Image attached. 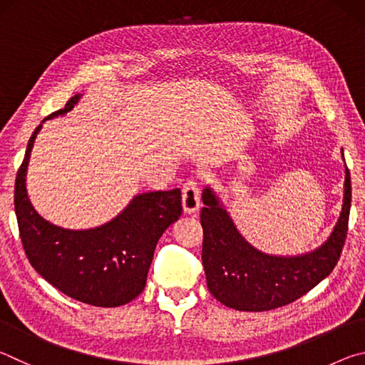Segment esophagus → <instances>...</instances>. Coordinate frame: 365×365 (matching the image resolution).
Masks as SVG:
<instances>
[{
	"label": "esophagus",
	"instance_id": "1",
	"mask_svg": "<svg viewBox=\"0 0 365 365\" xmlns=\"http://www.w3.org/2000/svg\"><path fill=\"white\" fill-rule=\"evenodd\" d=\"M182 206L185 214H193L201 206V190L195 180H188L182 188Z\"/></svg>",
	"mask_w": 365,
	"mask_h": 365
}]
</instances>
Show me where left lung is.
I'll return each mask as SVG.
<instances>
[{"label":"left lung","instance_id":"obj_1","mask_svg":"<svg viewBox=\"0 0 365 365\" xmlns=\"http://www.w3.org/2000/svg\"><path fill=\"white\" fill-rule=\"evenodd\" d=\"M343 154V150H341ZM344 159V158H343ZM343 207L327 242L299 256H272L251 246L211 187L202 191V265L215 299L237 311L262 312L287 306L319 285L344 246L351 209V175L344 172Z\"/></svg>","mask_w":365,"mask_h":365}]
</instances>
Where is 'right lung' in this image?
I'll use <instances>...</instances> for the list:
<instances>
[{
	"mask_svg": "<svg viewBox=\"0 0 365 365\" xmlns=\"http://www.w3.org/2000/svg\"><path fill=\"white\" fill-rule=\"evenodd\" d=\"M80 98L72 96L64 109L45 120L67 114ZM43 122L29 140L14 188L16 217L29 262L54 288L85 304H127L145 289L160 235L182 215L180 190L137 195L117 217L95 228L54 225L35 211L26 188L30 153Z\"/></svg>",
	"mask_w": 365,
	"mask_h": 365,
	"instance_id": "add662e5",
	"label": "right lung"
}]
</instances>
